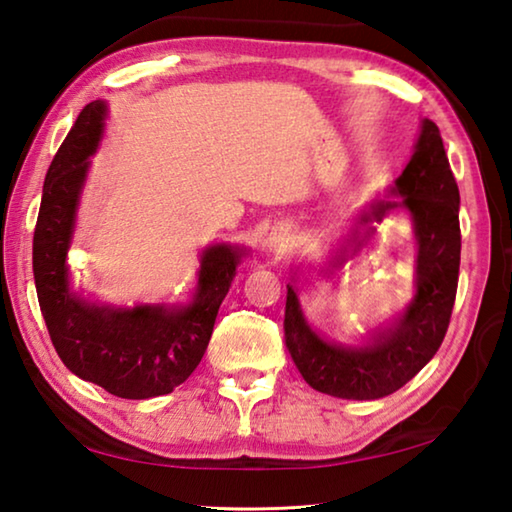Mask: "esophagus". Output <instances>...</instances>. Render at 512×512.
Wrapping results in <instances>:
<instances>
[{"mask_svg":"<svg viewBox=\"0 0 512 512\" xmlns=\"http://www.w3.org/2000/svg\"><path fill=\"white\" fill-rule=\"evenodd\" d=\"M266 244H268V248H271V250H284V248H287L291 244L289 228H282V225H280V228H273V232L266 239Z\"/></svg>","mask_w":512,"mask_h":512,"instance_id":"1","label":"esophagus"}]
</instances>
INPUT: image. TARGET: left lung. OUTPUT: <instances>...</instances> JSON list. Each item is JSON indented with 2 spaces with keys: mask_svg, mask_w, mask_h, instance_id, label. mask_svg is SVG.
<instances>
[{
  "mask_svg": "<svg viewBox=\"0 0 512 512\" xmlns=\"http://www.w3.org/2000/svg\"><path fill=\"white\" fill-rule=\"evenodd\" d=\"M397 198L375 201L361 214V223L381 221L391 210L411 214L418 257H415V296L395 318L379 329L366 345L329 343L309 327L293 287H287L284 339L293 361L311 388L343 400H379L395 393L427 366L443 343L452 318L458 266H461V225H458V185L449 167L443 137L431 119L422 121L411 162L395 180ZM366 235H352V255L366 244ZM341 248L334 266L345 264Z\"/></svg>",
  "mask_w": 512,
  "mask_h": 512,
  "instance_id": "8db88e82",
  "label": "left lung"
}]
</instances>
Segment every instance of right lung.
<instances>
[{
	"label": "right lung",
	"instance_id": "right-lung-1",
	"mask_svg": "<svg viewBox=\"0 0 512 512\" xmlns=\"http://www.w3.org/2000/svg\"><path fill=\"white\" fill-rule=\"evenodd\" d=\"M103 119L106 103H88L49 164L33 232V277L60 361L76 377L112 395L149 400L171 393L201 363L216 314L246 250L225 244L207 248L189 305L117 309L81 298L69 284L65 259Z\"/></svg>",
	"mask_w": 512,
	"mask_h": 512
}]
</instances>
